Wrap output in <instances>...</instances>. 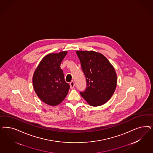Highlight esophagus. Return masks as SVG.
I'll list each match as a JSON object with an SVG mask.
<instances>
[{"mask_svg": "<svg viewBox=\"0 0 153 153\" xmlns=\"http://www.w3.org/2000/svg\"><path fill=\"white\" fill-rule=\"evenodd\" d=\"M70 88L71 89L73 88L75 86V83H74V82L72 81L70 83Z\"/></svg>", "mask_w": 153, "mask_h": 153, "instance_id": "1", "label": "esophagus"}]
</instances>
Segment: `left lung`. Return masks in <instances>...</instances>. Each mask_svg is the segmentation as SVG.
<instances>
[{"label": "left lung", "instance_id": "obj_1", "mask_svg": "<svg viewBox=\"0 0 153 153\" xmlns=\"http://www.w3.org/2000/svg\"><path fill=\"white\" fill-rule=\"evenodd\" d=\"M85 76L87 87L81 96L91 106L105 104L111 97L117 86V74L104 55L94 51L76 52Z\"/></svg>", "mask_w": 153, "mask_h": 153}]
</instances>
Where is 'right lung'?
<instances>
[{
	"label": "right lung",
	"instance_id": "obj_1",
	"mask_svg": "<svg viewBox=\"0 0 153 153\" xmlns=\"http://www.w3.org/2000/svg\"><path fill=\"white\" fill-rule=\"evenodd\" d=\"M66 51L50 53L42 59L35 71L33 83L35 92L43 102L51 106L60 104L68 94L70 85L65 82L60 64Z\"/></svg>",
	"mask_w": 153,
	"mask_h": 153
}]
</instances>
